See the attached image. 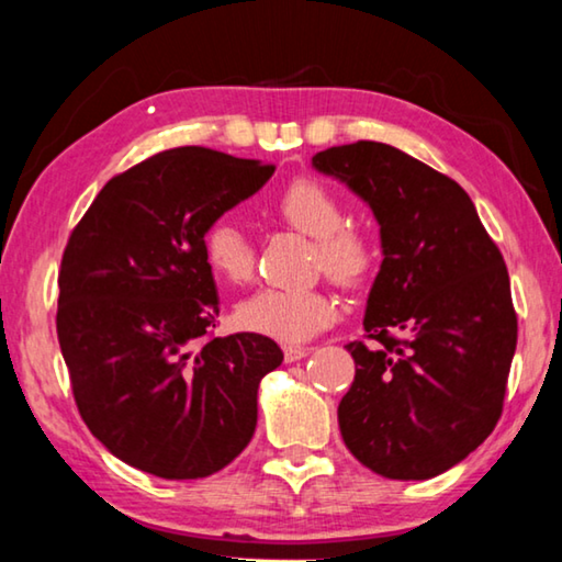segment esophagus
Here are the masks:
<instances>
[{"instance_id": "obj_1", "label": "esophagus", "mask_w": 562, "mask_h": 562, "mask_svg": "<svg viewBox=\"0 0 562 562\" xmlns=\"http://www.w3.org/2000/svg\"><path fill=\"white\" fill-rule=\"evenodd\" d=\"M307 353H310V348H305V346H284V363L303 361Z\"/></svg>"}]
</instances>
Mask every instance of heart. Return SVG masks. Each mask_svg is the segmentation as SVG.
<instances>
[{
  "label": "heart",
  "instance_id": "heart-1",
  "mask_svg": "<svg viewBox=\"0 0 562 562\" xmlns=\"http://www.w3.org/2000/svg\"><path fill=\"white\" fill-rule=\"evenodd\" d=\"M274 214L292 229L317 241V262L338 282H361L373 265L363 234L346 229L340 199L317 179H295L274 199ZM204 257L216 278L245 282L255 270L252 241L232 220H216L204 232ZM340 307L321 288H262L241 300L234 321L241 330L280 342H303L335 323Z\"/></svg>",
  "mask_w": 562,
  "mask_h": 562
}]
</instances>
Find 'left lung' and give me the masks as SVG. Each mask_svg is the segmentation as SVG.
<instances>
[{
  "mask_svg": "<svg viewBox=\"0 0 562 562\" xmlns=\"http://www.w3.org/2000/svg\"><path fill=\"white\" fill-rule=\"evenodd\" d=\"M313 169L368 204L381 270L346 346L353 386L338 406L346 447L389 480H431L467 459L502 414L517 346L509 274L467 191L404 150L358 140Z\"/></svg>",
  "mask_w": 562,
  "mask_h": 562,
  "instance_id": "obj_1",
  "label": "left lung"
}]
</instances>
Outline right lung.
Here are the masks:
<instances>
[{
    "instance_id": "obj_1",
    "label": "right lung",
    "mask_w": 562,
    "mask_h": 562,
    "mask_svg": "<svg viewBox=\"0 0 562 562\" xmlns=\"http://www.w3.org/2000/svg\"><path fill=\"white\" fill-rule=\"evenodd\" d=\"M274 166L220 150H161L115 176L72 229L57 338L75 404L121 462L201 480L241 454L257 389L282 363L272 338L216 328L204 232L270 181Z\"/></svg>"
}]
</instances>
